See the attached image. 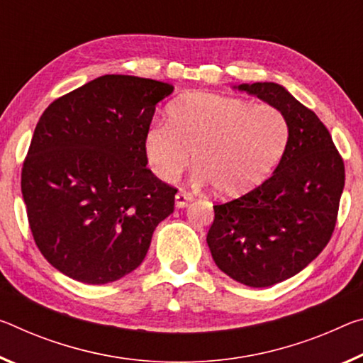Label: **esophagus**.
<instances>
[{
	"label": "esophagus",
	"instance_id": "obj_1",
	"mask_svg": "<svg viewBox=\"0 0 363 363\" xmlns=\"http://www.w3.org/2000/svg\"><path fill=\"white\" fill-rule=\"evenodd\" d=\"M194 200V197L189 192L186 191H179L176 194V206L177 208H184V206H187Z\"/></svg>",
	"mask_w": 363,
	"mask_h": 363
}]
</instances>
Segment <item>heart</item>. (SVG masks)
Returning <instances> with one entry per match:
<instances>
[{"label":"heart","mask_w":363,"mask_h":363,"mask_svg":"<svg viewBox=\"0 0 363 363\" xmlns=\"http://www.w3.org/2000/svg\"><path fill=\"white\" fill-rule=\"evenodd\" d=\"M287 142L289 124L276 106L194 91L169 103L166 124L147 130L143 150L161 181L177 179L192 153L199 181L221 195H238L274 169Z\"/></svg>","instance_id":"b5f03b06"}]
</instances>
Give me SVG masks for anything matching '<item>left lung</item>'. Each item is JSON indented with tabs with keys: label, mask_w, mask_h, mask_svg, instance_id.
<instances>
[{
	"label": "left lung",
	"mask_w": 363,
	"mask_h": 363,
	"mask_svg": "<svg viewBox=\"0 0 363 363\" xmlns=\"http://www.w3.org/2000/svg\"><path fill=\"white\" fill-rule=\"evenodd\" d=\"M239 90L279 109L289 142L262 186L215 205L206 242L218 268L239 283L268 287L302 272L335 231L344 189V161L318 116L273 82Z\"/></svg>",
	"instance_id": "left-lung-1"
}]
</instances>
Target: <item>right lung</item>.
<instances>
[{
  "label": "right lung",
  "instance_id": "right-lung-1",
  "mask_svg": "<svg viewBox=\"0 0 363 363\" xmlns=\"http://www.w3.org/2000/svg\"><path fill=\"white\" fill-rule=\"evenodd\" d=\"M172 85L108 74L56 99L22 164L28 226L69 278L106 284L139 267L176 187L147 168L143 139Z\"/></svg>",
  "mask_w": 363,
  "mask_h": 363
}]
</instances>
